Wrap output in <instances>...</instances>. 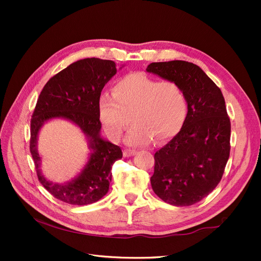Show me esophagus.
<instances>
[{
    "label": "esophagus",
    "instance_id": "esophagus-1",
    "mask_svg": "<svg viewBox=\"0 0 261 261\" xmlns=\"http://www.w3.org/2000/svg\"><path fill=\"white\" fill-rule=\"evenodd\" d=\"M136 153H137L136 150H133V149H125L124 151H123V154H124V156H126V158L133 156V155H135Z\"/></svg>",
    "mask_w": 261,
    "mask_h": 261
}]
</instances>
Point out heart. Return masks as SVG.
<instances>
[{"label":"heart","mask_w":261,"mask_h":261,"mask_svg":"<svg viewBox=\"0 0 261 261\" xmlns=\"http://www.w3.org/2000/svg\"><path fill=\"white\" fill-rule=\"evenodd\" d=\"M187 114V97L178 84L158 82L141 73L124 76L113 86L112 98L106 94L99 101V118L112 140L121 138L130 118L133 127L126 137L130 146L175 136Z\"/></svg>","instance_id":"1"}]
</instances>
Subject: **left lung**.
Listing matches in <instances>:
<instances>
[{
	"instance_id": "8db88e82",
	"label": "left lung",
	"mask_w": 261,
	"mask_h": 261,
	"mask_svg": "<svg viewBox=\"0 0 261 261\" xmlns=\"http://www.w3.org/2000/svg\"><path fill=\"white\" fill-rule=\"evenodd\" d=\"M147 72L178 84L188 101L184 126L154 153L152 189L172 206H192L217 187L230 156L223 94L199 66L186 61L151 63Z\"/></svg>"
}]
</instances>
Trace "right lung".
<instances>
[{
  "label": "right lung",
  "mask_w": 261,
  "mask_h": 261,
  "mask_svg": "<svg viewBox=\"0 0 261 261\" xmlns=\"http://www.w3.org/2000/svg\"><path fill=\"white\" fill-rule=\"evenodd\" d=\"M113 61L97 58L80 60L50 78L38 98L30 121V153L37 176L55 198L76 206L98 201L112 179V165L123 156L121 148L100 136L99 101L105 85L116 74ZM62 117L73 121L89 140L91 154L84 168L66 184H53L40 170L36 150L38 130L44 121Z\"/></svg>",
  "instance_id": "right-lung-1"
}]
</instances>
